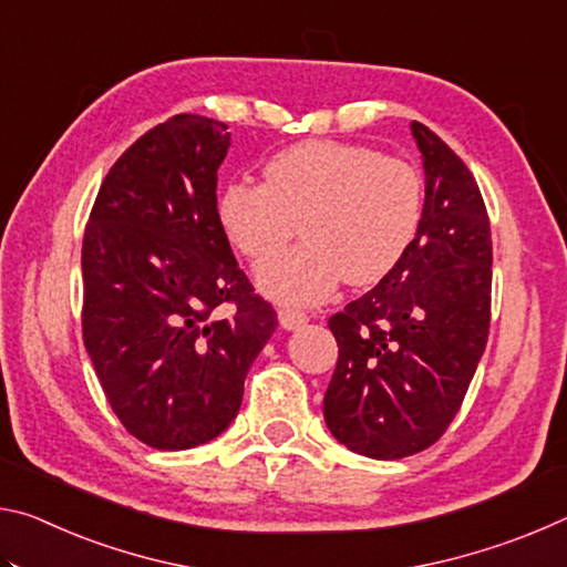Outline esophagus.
I'll list each match as a JSON object with an SVG mask.
<instances>
[{"mask_svg": "<svg viewBox=\"0 0 567 567\" xmlns=\"http://www.w3.org/2000/svg\"><path fill=\"white\" fill-rule=\"evenodd\" d=\"M277 320H280L285 330H297L307 322V315L302 310H295V307H280L277 310Z\"/></svg>", "mask_w": 567, "mask_h": 567, "instance_id": "obj_1", "label": "esophagus"}]
</instances>
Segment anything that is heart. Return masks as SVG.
<instances>
[{
    "label": "heart",
    "mask_w": 567,
    "mask_h": 567,
    "mask_svg": "<svg viewBox=\"0 0 567 567\" xmlns=\"http://www.w3.org/2000/svg\"><path fill=\"white\" fill-rule=\"evenodd\" d=\"M262 182L219 189L217 223L239 255L262 265L257 285L282 302H320L342 280L368 287L395 270L422 219V179L410 162L338 140H307L265 162Z\"/></svg>",
    "instance_id": "obj_1"
}]
</instances>
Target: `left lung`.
<instances>
[{
    "instance_id": "obj_1",
    "label": "left lung",
    "mask_w": 567,
    "mask_h": 567,
    "mask_svg": "<svg viewBox=\"0 0 567 567\" xmlns=\"http://www.w3.org/2000/svg\"><path fill=\"white\" fill-rule=\"evenodd\" d=\"M425 205L408 255L330 318L338 364L324 422L352 453L398 460L443 437L463 405L491 330V217L473 172L412 122Z\"/></svg>"
}]
</instances>
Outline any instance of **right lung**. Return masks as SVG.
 Returning a JSON list of instances; mask_svg holds the SVG:
<instances>
[{"instance_id":"add662e5","label":"right lung","mask_w":567,"mask_h":567,"mask_svg":"<svg viewBox=\"0 0 567 567\" xmlns=\"http://www.w3.org/2000/svg\"><path fill=\"white\" fill-rule=\"evenodd\" d=\"M227 147L217 120L157 124L114 162L84 229V348L124 430L157 450L223 433L277 328L217 223Z\"/></svg>"}]
</instances>
